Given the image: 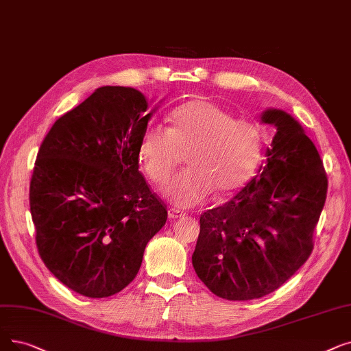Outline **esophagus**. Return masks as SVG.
<instances>
[{"instance_id": "esophagus-1", "label": "esophagus", "mask_w": 351, "mask_h": 351, "mask_svg": "<svg viewBox=\"0 0 351 351\" xmlns=\"http://www.w3.org/2000/svg\"><path fill=\"white\" fill-rule=\"evenodd\" d=\"M167 217H169L171 221H175L178 218L185 217V213L182 212V210H178V209H169V212H167Z\"/></svg>"}]
</instances>
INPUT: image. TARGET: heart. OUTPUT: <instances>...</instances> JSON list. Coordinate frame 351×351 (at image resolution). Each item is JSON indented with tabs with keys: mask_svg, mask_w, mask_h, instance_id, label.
I'll use <instances>...</instances> for the list:
<instances>
[{
	"mask_svg": "<svg viewBox=\"0 0 351 351\" xmlns=\"http://www.w3.org/2000/svg\"><path fill=\"white\" fill-rule=\"evenodd\" d=\"M171 128H145L139 142V162L146 176L165 185L186 154L189 169L165 189L180 208L205 204L217 192L228 196L247 184L261 158L263 130L254 121L235 119L231 112L206 99L180 104L171 113Z\"/></svg>",
	"mask_w": 351,
	"mask_h": 351,
	"instance_id": "1",
	"label": "heart"
}]
</instances>
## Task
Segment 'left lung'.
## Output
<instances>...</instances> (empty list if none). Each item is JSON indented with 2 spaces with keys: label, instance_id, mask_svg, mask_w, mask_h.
Returning <instances> with one entry per match:
<instances>
[{
  "label": "left lung",
  "instance_id": "obj_1",
  "mask_svg": "<svg viewBox=\"0 0 351 351\" xmlns=\"http://www.w3.org/2000/svg\"><path fill=\"white\" fill-rule=\"evenodd\" d=\"M276 126L267 163L231 201L201 215L192 255L196 276L225 300L248 301L276 291L313 252V232L328 180L314 143L298 121L268 109Z\"/></svg>",
  "mask_w": 351,
  "mask_h": 351
}]
</instances>
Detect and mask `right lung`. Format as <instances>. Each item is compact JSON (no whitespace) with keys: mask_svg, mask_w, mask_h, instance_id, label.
<instances>
[{"mask_svg":"<svg viewBox=\"0 0 351 351\" xmlns=\"http://www.w3.org/2000/svg\"><path fill=\"white\" fill-rule=\"evenodd\" d=\"M139 90L99 87L45 136L29 182L38 254L53 276L90 298L110 297L139 272L167 210L139 172L152 113Z\"/></svg>","mask_w":351,"mask_h":351,"instance_id":"add662e5","label":"right lung"}]
</instances>
